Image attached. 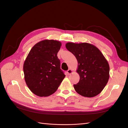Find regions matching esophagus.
I'll return each instance as SVG.
<instances>
[{"label":"esophagus","mask_w":128,"mask_h":128,"mask_svg":"<svg viewBox=\"0 0 128 128\" xmlns=\"http://www.w3.org/2000/svg\"><path fill=\"white\" fill-rule=\"evenodd\" d=\"M67 73H68V75H70V74H71L72 73V69H68V70H67Z\"/></svg>","instance_id":"1"}]
</instances>
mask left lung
<instances>
[{"instance_id": "1", "label": "left lung", "mask_w": 128, "mask_h": 128, "mask_svg": "<svg viewBox=\"0 0 128 128\" xmlns=\"http://www.w3.org/2000/svg\"><path fill=\"white\" fill-rule=\"evenodd\" d=\"M66 47L78 62L76 72L80 79L74 85L75 91L85 97L99 94L110 78V66L106 58L97 48L87 42H67Z\"/></svg>"}]
</instances>
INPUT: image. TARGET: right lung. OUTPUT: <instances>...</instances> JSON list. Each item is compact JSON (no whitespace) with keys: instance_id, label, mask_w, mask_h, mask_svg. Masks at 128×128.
Here are the masks:
<instances>
[{"instance_id":"right-lung-1","label":"right lung","mask_w":128,"mask_h":128,"mask_svg":"<svg viewBox=\"0 0 128 128\" xmlns=\"http://www.w3.org/2000/svg\"><path fill=\"white\" fill-rule=\"evenodd\" d=\"M61 42L46 40L31 49L24 64V80L33 94L48 96L54 94L65 77L57 56Z\"/></svg>"}]
</instances>
